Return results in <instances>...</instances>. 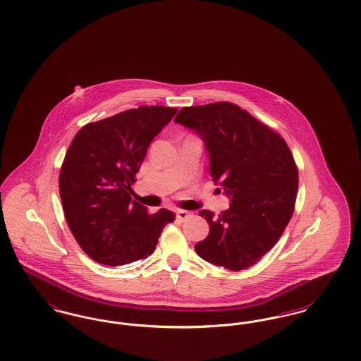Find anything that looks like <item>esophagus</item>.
<instances>
[{
    "label": "esophagus",
    "mask_w": 361,
    "mask_h": 361,
    "mask_svg": "<svg viewBox=\"0 0 361 361\" xmlns=\"http://www.w3.org/2000/svg\"><path fill=\"white\" fill-rule=\"evenodd\" d=\"M176 214H177V218L180 221H185V219H188L189 216H190V212L185 211V209H177Z\"/></svg>",
    "instance_id": "1"
}]
</instances>
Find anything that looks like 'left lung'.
I'll return each mask as SVG.
<instances>
[{
	"label": "left lung",
	"mask_w": 361,
	"mask_h": 361,
	"mask_svg": "<svg viewBox=\"0 0 361 361\" xmlns=\"http://www.w3.org/2000/svg\"><path fill=\"white\" fill-rule=\"evenodd\" d=\"M206 142L215 183L231 197L215 215L202 209L209 233L195 245L208 262L242 271L265 256L291 219L298 195V166L286 143L271 127L237 104L219 102L184 106L174 118Z\"/></svg>",
	"instance_id": "obj_1"
}]
</instances>
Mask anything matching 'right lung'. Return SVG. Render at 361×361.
<instances>
[{
    "label": "right lung",
    "mask_w": 361,
    "mask_h": 361,
    "mask_svg": "<svg viewBox=\"0 0 361 361\" xmlns=\"http://www.w3.org/2000/svg\"><path fill=\"white\" fill-rule=\"evenodd\" d=\"M176 108L143 105L87 123L71 140L59 172V193L70 231L92 259L124 265L150 256L172 211L133 200L135 174L150 142Z\"/></svg>",
    "instance_id": "1"
}]
</instances>
